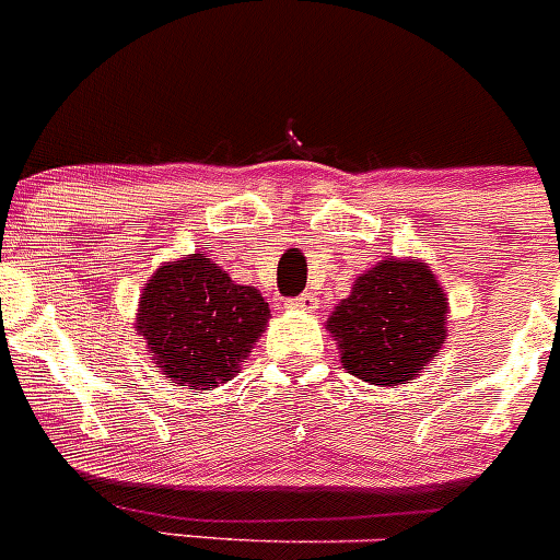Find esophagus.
I'll use <instances>...</instances> for the list:
<instances>
[{
    "label": "esophagus",
    "instance_id": "1",
    "mask_svg": "<svg viewBox=\"0 0 560 560\" xmlns=\"http://www.w3.org/2000/svg\"><path fill=\"white\" fill-rule=\"evenodd\" d=\"M287 308H301V312H317V298L312 295V292H303V295H298V298H290V301H287Z\"/></svg>",
    "mask_w": 560,
    "mask_h": 560
}]
</instances>
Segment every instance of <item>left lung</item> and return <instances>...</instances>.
Returning a JSON list of instances; mask_svg holds the SVG:
<instances>
[{
    "label": "left lung",
    "mask_w": 560,
    "mask_h": 560,
    "mask_svg": "<svg viewBox=\"0 0 560 560\" xmlns=\"http://www.w3.org/2000/svg\"><path fill=\"white\" fill-rule=\"evenodd\" d=\"M448 301L424 262L383 259L330 314L341 366L372 385H401L446 341Z\"/></svg>",
    "instance_id": "1"
}]
</instances>
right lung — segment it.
<instances>
[{"instance_id":"obj_1","label":"right lung","mask_w":560,"mask_h":560,"mask_svg":"<svg viewBox=\"0 0 560 560\" xmlns=\"http://www.w3.org/2000/svg\"><path fill=\"white\" fill-rule=\"evenodd\" d=\"M270 308L254 287L235 284L202 254L161 265L144 287L136 328L172 380L213 388L237 372Z\"/></svg>"}]
</instances>
